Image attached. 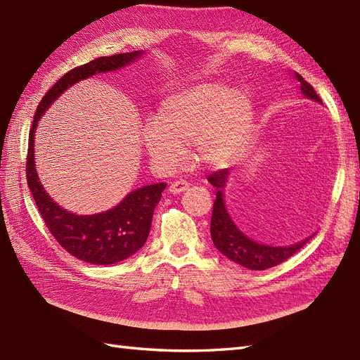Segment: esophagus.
Wrapping results in <instances>:
<instances>
[{
  "label": "esophagus",
  "instance_id": "obj_1",
  "mask_svg": "<svg viewBox=\"0 0 360 360\" xmlns=\"http://www.w3.org/2000/svg\"><path fill=\"white\" fill-rule=\"evenodd\" d=\"M187 188H188V184L186 181H182V179L172 182L170 187H169L170 193H173V195H179V193H182V191H186Z\"/></svg>",
  "mask_w": 360,
  "mask_h": 360
}]
</instances>
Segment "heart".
Segmentation results:
<instances>
[{
  "mask_svg": "<svg viewBox=\"0 0 360 360\" xmlns=\"http://www.w3.org/2000/svg\"><path fill=\"white\" fill-rule=\"evenodd\" d=\"M252 122L253 103L247 91L205 82L167 96L156 121L142 129V144L165 170L179 167L187 147L193 146L200 162L225 167L240 155Z\"/></svg>",
  "mask_w": 360,
  "mask_h": 360,
  "instance_id": "1",
  "label": "heart"
}]
</instances>
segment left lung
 Wrapping results in <instances>:
<instances>
[{
  "label": "left lung",
  "mask_w": 360,
  "mask_h": 360,
  "mask_svg": "<svg viewBox=\"0 0 360 360\" xmlns=\"http://www.w3.org/2000/svg\"><path fill=\"white\" fill-rule=\"evenodd\" d=\"M293 78L300 84V91H302L304 98L322 104V99L317 96L314 89L308 84L307 81H304V78L300 77L299 73H295ZM229 176H230V169H224L210 174V176L207 178V181L216 188V199L213 204L212 224H210V235H212L214 247L218 248L225 257H229L230 261L245 266V269H250V270L271 269V266L279 265L281 262L285 261V259L299 252V250L316 235L314 233V235L305 238L304 240L296 242V244H291V245H283V247L265 245L244 235V233L238 229V225L233 222L231 216L227 210V205H225L224 191H225V187H227Z\"/></svg>",
  "instance_id": "1"
}]
</instances>
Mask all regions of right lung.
I'll list each match as a JSON object with an SVG mask.
<instances>
[{"label": "right lung", "instance_id": "right-lung-1", "mask_svg": "<svg viewBox=\"0 0 360 360\" xmlns=\"http://www.w3.org/2000/svg\"><path fill=\"white\" fill-rule=\"evenodd\" d=\"M142 56H144L142 50L101 56L67 72L41 99L29 133L26 178L30 193L52 236L60 242L65 252L89 264L108 265L121 262L135 255L146 244L150 227H152L155 207L161 200L167 184H150V186L133 190L118 205L101 213L77 214L65 210L49 196L38 178L35 165L37 125L55 99L60 98L73 84L98 73L124 69L141 60Z\"/></svg>", "mask_w": 360, "mask_h": 360}]
</instances>
